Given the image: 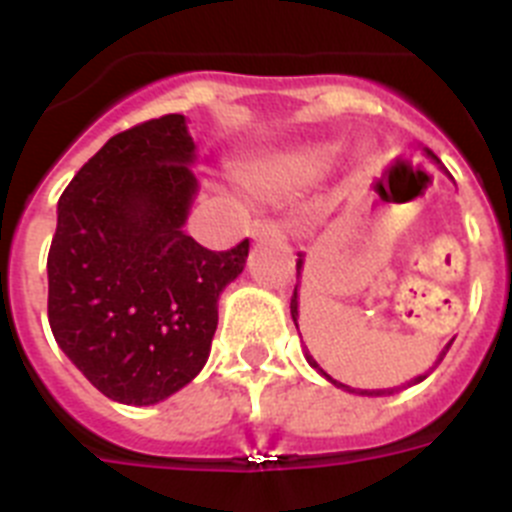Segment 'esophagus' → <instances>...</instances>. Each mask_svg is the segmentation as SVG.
<instances>
[{
  "mask_svg": "<svg viewBox=\"0 0 512 512\" xmlns=\"http://www.w3.org/2000/svg\"><path fill=\"white\" fill-rule=\"evenodd\" d=\"M251 235L256 241H287V233L279 223L274 220H264V223H256L251 228Z\"/></svg>",
  "mask_w": 512,
  "mask_h": 512,
  "instance_id": "34e87169",
  "label": "esophagus"
}]
</instances>
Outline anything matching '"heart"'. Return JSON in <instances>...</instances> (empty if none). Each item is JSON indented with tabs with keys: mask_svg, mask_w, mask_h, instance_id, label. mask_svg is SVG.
Wrapping results in <instances>:
<instances>
[{
	"mask_svg": "<svg viewBox=\"0 0 512 512\" xmlns=\"http://www.w3.org/2000/svg\"><path fill=\"white\" fill-rule=\"evenodd\" d=\"M336 143H310L269 156L246 171V184L261 197H289L315 182L336 158Z\"/></svg>",
	"mask_w": 512,
	"mask_h": 512,
	"instance_id": "1",
	"label": "heart"
}]
</instances>
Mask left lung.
<instances>
[{
    "instance_id": "left-lung-1",
    "label": "left lung",
    "mask_w": 512,
    "mask_h": 512,
    "mask_svg": "<svg viewBox=\"0 0 512 512\" xmlns=\"http://www.w3.org/2000/svg\"><path fill=\"white\" fill-rule=\"evenodd\" d=\"M428 156H431V158H436V156H433L431 151H428ZM300 269H302V259L297 261V277H300ZM289 310H292V320H295V323H297V287H295V295H292V302H289ZM449 346H451V343H449ZM449 346H446V351H449ZM446 351H443V354H441V359H443V356H446ZM441 359H438L436 364H441ZM307 361H310V366H312V369H318V372L323 374L325 379H330L328 374H325L323 369H320V364H318V361L312 359V356H307ZM425 377H428V374H423V377H418V379H415V382H423ZM330 382H333V384H338V387H343V390H348V392H359V395H377V397H379V395H392V392H395V390H400V387H395V390H377V392H374V390H372V392H369V390H351V387H346V384L336 382V379H330ZM415 382H413V384H415Z\"/></svg>"
}]
</instances>
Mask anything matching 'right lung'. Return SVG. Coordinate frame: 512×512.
Instances as JSON below:
<instances>
[{"mask_svg": "<svg viewBox=\"0 0 512 512\" xmlns=\"http://www.w3.org/2000/svg\"><path fill=\"white\" fill-rule=\"evenodd\" d=\"M184 115L112 135L63 189L48 251V323L110 400L153 405L210 356L217 297L248 238L210 251L182 230L197 179Z\"/></svg>", "mask_w": 512, "mask_h": 512, "instance_id": "obj_1", "label": "right lung"}]
</instances>
